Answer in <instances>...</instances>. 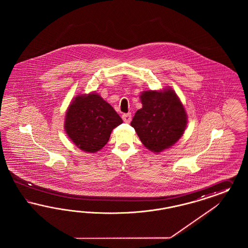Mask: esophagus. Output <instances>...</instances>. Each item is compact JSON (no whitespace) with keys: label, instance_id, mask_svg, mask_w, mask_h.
I'll return each instance as SVG.
<instances>
[{"label":"esophagus","instance_id":"1","mask_svg":"<svg viewBox=\"0 0 248 248\" xmlns=\"http://www.w3.org/2000/svg\"><path fill=\"white\" fill-rule=\"evenodd\" d=\"M122 118L125 123H130L131 120H132V114H131V113H124Z\"/></svg>","mask_w":248,"mask_h":248}]
</instances>
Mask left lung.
Returning <instances> with one entry per match:
<instances>
[{
    "label": "left lung",
    "instance_id": "obj_1",
    "mask_svg": "<svg viewBox=\"0 0 248 248\" xmlns=\"http://www.w3.org/2000/svg\"><path fill=\"white\" fill-rule=\"evenodd\" d=\"M143 107L131 122L143 145L160 153L176 143L187 124V115L172 88L144 91L140 95Z\"/></svg>",
    "mask_w": 248,
    "mask_h": 248
}]
</instances>
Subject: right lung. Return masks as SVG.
I'll use <instances>...</instances> for the list:
<instances>
[{
	"label": "right lung",
	"mask_w": 248,
	"mask_h": 248,
	"mask_svg": "<svg viewBox=\"0 0 248 248\" xmlns=\"http://www.w3.org/2000/svg\"><path fill=\"white\" fill-rule=\"evenodd\" d=\"M123 123L112 105L96 93L77 95L68 107L64 129L81 150L96 153L109 141L113 128Z\"/></svg>",
	"instance_id": "add662e5"
}]
</instances>
